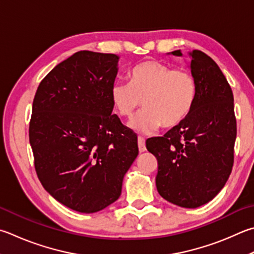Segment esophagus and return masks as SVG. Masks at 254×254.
I'll list each match as a JSON object with an SVG mask.
<instances>
[{
  "mask_svg": "<svg viewBox=\"0 0 254 254\" xmlns=\"http://www.w3.org/2000/svg\"><path fill=\"white\" fill-rule=\"evenodd\" d=\"M137 145H139V151L140 152H144L146 150L144 137H142V136L137 137Z\"/></svg>",
  "mask_w": 254,
  "mask_h": 254,
  "instance_id": "1",
  "label": "esophagus"
}]
</instances>
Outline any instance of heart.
Here are the masks:
<instances>
[{
    "instance_id": "1",
    "label": "heart",
    "mask_w": 254,
    "mask_h": 254,
    "mask_svg": "<svg viewBox=\"0 0 254 254\" xmlns=\"http://www.w3.org/2000/svg\"><path fill=\"white\" fill-rule=\"evenodd\" d=\"M195 98L196 83L190 72L172 70L155 60L137 64L128 73V83L118 81L111 87L112 103L121 117L131 119L142 102L145 109L130 123L141 133L178 126L191 112Z\"/></svg>"
}]
</instances>
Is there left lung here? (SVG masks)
Instances as JSON below:
<instances>
[{"label":"left lung","instance_id":"left-lung-1","mask_svg":"<svg viewBox=\"0 0 254 254\" xmlns=\"http://www.w3.org/2000/svg\"><path fill=\"white\" fill-rule=\"evenodd\" d=\"M182 57L181 50L171 52ZM196 83L191 112L146 149L158 160L156 189L171 203L194 209L211 201L231 174L237 137L233 93L222 71L199 50L189 53Z\"/></svg>","mask_w":254,"mask_h":254}]
</instances>
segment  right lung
<instances>
[{
    "label": "right lung",
    "mask_w": 254,
    "mask_h": 254,
    "mask_svg": "<svg viewBox=\"0 0 254 254\" xmlns=\"http://www.w3.org/2000/svg\"><path fill=\"white\" fill-rule=\"evenodd\" d=\"M118 62L115 54L76 52L41 81L33 100L29 136L36 174L55 200L81 213L119 199L139 154L136 134L112 114Z\"/></svg>",
    "instance_id": "right-lung-1"
}]
</instances>
